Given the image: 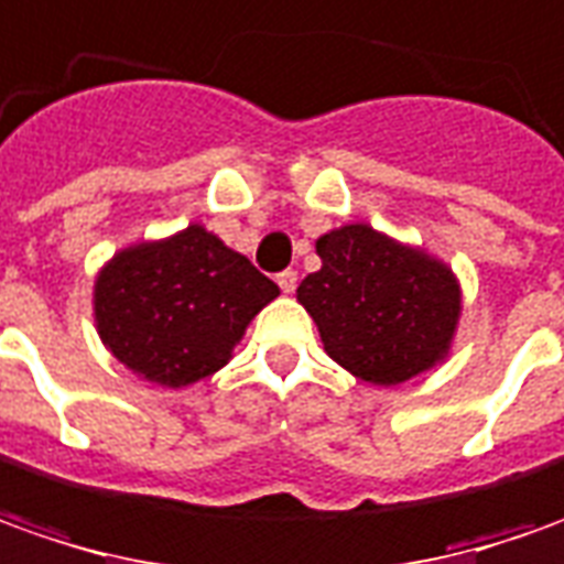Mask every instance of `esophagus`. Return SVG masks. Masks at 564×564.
<instances>
[{
  "label": "esophagus",
  "instance_id": "obj_1",
  "mask_svg": "<svg viewBox=\"0 0 564 564\" xmlns=\"http://www.w3.org/2000/svg\"><path fill=\"white\" fill-rule=\"evenodd\" d=\"M275 282H279V289L285 291V294H291V291L297 289V273L294 270H282V273L275 275Z\"/></svg>",
  "mask_w": 564,
  "mask_h": 564
}]
</instances>
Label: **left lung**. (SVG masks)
Listing matches in <instances>:
<instances>
[{"label":"left lung","mask_w":564,"mask_h":564,"mask_svg":"<svg viewBox=\"0 0 564 564\" xmlns=\"http://www.w3.org/2000/svg\"><path fill=\"white\" fill-rule=\"evenodd\" d=\"M323 270L297 285L328 357L372 384H400L447 354L459 289L444 263L400 248L369 226L316 241Z\"/></svg>","instance_id":"8db88e82"}]
</instances>
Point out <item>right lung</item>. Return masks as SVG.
<instances>
[{
    "label": "right lung",
    "mask_w": 564,
    "mask_h": 564,
    "mask_svg": "<svg viewBox=\"0 0 564 564\" xmlns=\"http://www.w3.org/2000/svg\"><path fill=\"white\" fill-rule=\"evenodd\" d=\"M275 294L279 285L248 257L188 226L105 267L96 282L98 335L132 372L183 388L226 366L245 326Z\"/></svg>",
    "instance_id": "1"
}]
</instances>
